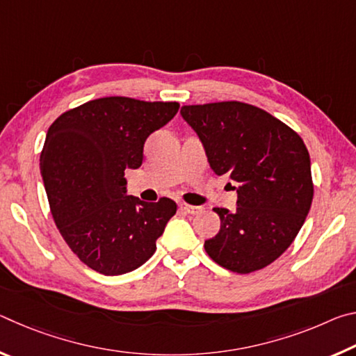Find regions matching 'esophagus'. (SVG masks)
<instances>
[{"mask_svg":"<svg viewBox=\"0 0 356 356\" xmlns=\"http://www.w3.org/2000/svg\"><path fill=\"white\" fill-rule=\"evenodd\" d=\"M180 209H182L185 213H190V215H197L202 212L201 206H190V204H180Z\"/></svg>","mask_w":356,"mask_h":356,"instance_id":"1","label":"esophagus"}]
</instances>
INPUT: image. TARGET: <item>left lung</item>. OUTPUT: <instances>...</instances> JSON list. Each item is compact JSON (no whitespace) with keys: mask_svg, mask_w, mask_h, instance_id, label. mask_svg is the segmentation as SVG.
<instances>
[{"mask_svg":"<svg viewBox=\"0 0 356 356\" xmlns=\"http://www.w3.org/2000/svg\"><path fill=\"white\" fill-rule=\"evenodd\" d=\"M216 176L237 191V209L215 207L221 227L204 242L231 272L251 273L276 261L303 226L312 202L309 152L298 134L272 114L242 102L185 105Z\"/></svg>","mask_w":356,"mask_h":356,"instance_id":"1","label":"left lung"}]
</instances>
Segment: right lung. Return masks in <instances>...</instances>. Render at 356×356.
Wrapping results in <instances>:
<instances>
[{"label": "right lung", "instance_id": "1", "mask_svg": "<svg viewBox=\"0 0 356 356\" xmlns=\"http://www.w3.org/2000/svg\"><path fill=\"white\" fill-rule=\"evenodd\" d=\"M177 111V102L104 97L63 113L48 129L40 174L53 220L95 272L114 276L141 267L176 213L170 197L129 196L124 174L141 166L147 136Z\"/></svg>", "mask_w": 356, "mask_h": 356}]
</instances>
